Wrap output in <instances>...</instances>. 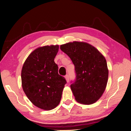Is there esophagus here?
I'll return each mask as SVG.
<instances>
[{
  "label": "esophagus",
  "instance_id": "obj_1",
  "mask_svg": "<svg viewBox=\"0 0 131 131\" xmlns=\"http://www.w3.org/2000/svg\"><path fill=\"white\" fill-rule=\"evenodd\" d=\"M65 79L66 80V82L68 83L69 82V77L68 75H66L65 77Z\"/></svg>",
  "mask_w": 131,
  "mask_h": 131
}]
</instances>
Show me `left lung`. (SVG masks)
<instances>
[{
    "mask_svg": "<svg viewBox=\"0 0 131 131\" xmlns=\"http://www.w3.org/2000/svg\"><path fill=\"white\" fill-rule=\"evenodd\" d=\"M75 66L76 80L70 85L76 101L84 105L94 104L106 87L108 70L106 60L94 46L74 41L60 46Z\"/></svg>",
    "mask_w": 131,
    "mask_h": 131,
    "instance_id": "obj_1",
    "label": "left lung"
}]
</instances>
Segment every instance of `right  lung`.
Listing matches in <instances>:
<instances>
[{
    "label": "right lung",
    "mask_w": 131,
    "mask_h": 131,
    "mask_svg": "<svg viewBox=\"0 0 131 131\" xmlns=\"http://www.w3.org/2000/svg\"><path fill=\"white\" fill-rule=\"evenodd\" d=\"M58 45L39 47L27 57L22 68L21 82L27 98L36 106L51 110L60 104L65 79L58 73L54 60Z\"/></svg>",
    "instance_id": "obj_1"
}]
</instances>
